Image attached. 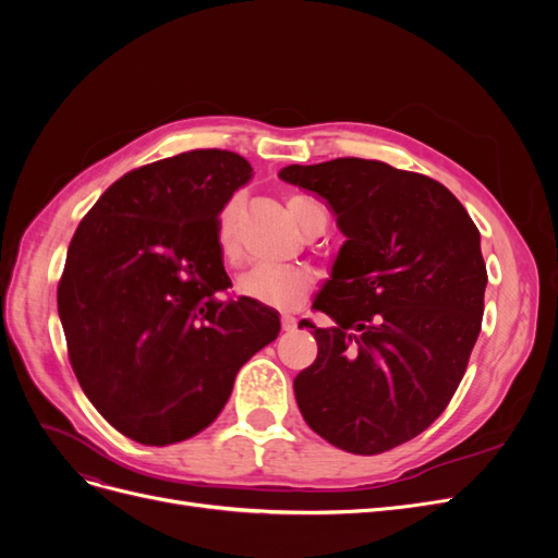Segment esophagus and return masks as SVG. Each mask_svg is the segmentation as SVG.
<instances>
[{
  "instance_id": "34e87169",
  "label": "esophagus",
  "mask_w": 558,
  "mask_h": 558,
  "mask_svg": "<svg viewBox=\"0 0 558 558\" xmlns=\"http://www.w3.org/2000/svg\"><path fill=\"white\" fill-rule=\"evenodd\" d=\"M281 328L283 330H295L298 328V318L291 316V314H283L281 316Z\"/></svg>"
}]
</instances>
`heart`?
<instances>
[{
    "instance_id": "b5f03b06",
    "label": "heart",
    "mask_w": 558,
    "mask_h": 558,
    "mask_svg": "<svg viewBox=\"0 0 558 558\" xmlns=\"http://www.w3.org/2000/svg\"><path fill=\"white\" fill-rule=\"evenodd\" d=\"M240 209V199L232 197L223 214L221 221H218V251L228 263H238L240 251H238V240H234V218H238ZM289 211L295 218V223L302 226V230H307L316 218L326 216L324 207L318 202L302 197V195H291L289 197ZM314 289V275L307 267H272V265H256L246 269L244 275L238 277V283H234V291H238L242 298L258 302V305L265 307H275V310H293L298 307L302 300L310 295Z\"/></svg>"
}]
</instances>
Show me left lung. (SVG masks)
<instances>
[{
	"instance_id": "8db88e82",
	"label": "left lung",
	"mask_w": 558,
	"mask_h": 558,
	"mask_svg": "<svg viewBox=\"0 0 558 558\" xmlns=\"http://www.w3.org/2000/svg\"><path fill=\"white\" fill-rule=\"evenodd\" d=\"M324 197L347 242L314 307L316 361L295 377L307 426L351 453H381L445 412L484 314L480 230L442 183L379 160L289 165Z\"/></svg>"
}]
</instances>
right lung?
Segmentation results:
<instances>
[{"mask_svg":"<svg viewBox=\"0 0 558 558\" xmlns=\"http://www.w3.org/2000/svg\"><path fill=\"white\" fill-rule=\"evenodd\" d=\"M251 165L202 148L118 179L78 223L58 314L83 393L130 440H189L221 414L234 377L277 340L279 314L230 289L218 214Z\"/></svg>","mask_w":558,"mask_h":558,"instance_id":"1","label":"right lung"}]
</instances>
